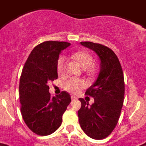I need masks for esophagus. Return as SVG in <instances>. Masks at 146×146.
<instances>
[{"label": "esophagus", "mask_w": 146, "mask_h": 146, "mask_svg": "<svg viewBox=\"0 0 146 146\" xmlns=\"http://www.w3.org/2000/svg\"><path fill=\"white\" fill-rule=\"evenodd\" d=\"M71 98H72V100H76L77 98H78L76 97V96H72V97H71Z\"/></svg>", "instance_id": "1"}]
</instances>
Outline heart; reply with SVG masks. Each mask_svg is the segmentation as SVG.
<instances>
[{
    "instance_id": "heart-1",
    "label": "heart",
    "mask_w": 146,
    "mask_h": 146,
    "mask_svg": "<svg viewBox=\"0 0 146 146\" xmlns=\"http://www.w3.org/2000/svg\"><path fill=\"white\" fill-rule=\"evenodd\" d=\"M72 58L78 62L84 69L89 68L93 62L92 55L84 50H78L74 52L72 54ZM56 71L60 77H64L66 74V60L64 56H60L56 61ZM85 86L86 82L82 79L77 78H71L64 84L65 89L72 93H78Z\"/></svg>"
}]
</instances>
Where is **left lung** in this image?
Instances as JSON below:
<instances>
[{
  "label": "left lung",
  "mask_w": 146,
  "mask_h": 146,
  "mask_svg": "<svg viewBox=\"0 0 146 146\" xmlns=\"http://www.w3.org/2000/svg\"><path fill=\"white\" fill-rule=\"evenodd\" d=\"M80 44L96 52L100 60V72L85 93L94 98V103L90 105L79 98V123L86 135L102 139L112 133L120 116L125 95L123 72L117 56L108 47L91 42H81Z\"/></svg>",
  "instance_id": "obj_1"
}]
</instances>
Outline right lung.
<instances>
[{"instance_id":"add662e5","label":"right lung","mask_w":146,"mask_h":146,"mask_svg":"<svg viewBox=\"0 0 146 146\" xmlns=\"http://www.w3.org/2000/svg\"><path fill=\"white\" fill-rule=\"evenodd\" d=\"M70 43L48 41L33 49L21 72L19 83L21 113L25 124L37 135L47 136L58 129L71 96L62 92L49 93L50 81L57 79L56 61Z\"/></svg>"}]
</instances>
